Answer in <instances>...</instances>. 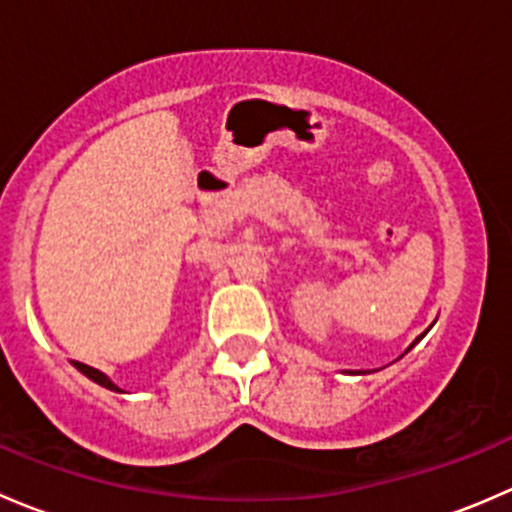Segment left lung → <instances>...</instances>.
<instances>
[{
	"mask_svg": "<svg viewBox=\"0 0 512 512\" xmlns=\"http://www.w3.org/2000/svg\"><path fill=\"white\" fill-rule=\"evenodd\" d=\"M421 337H423V334H421ZM421 337H418V339H416V342H414V344H411V347H409V349H406V352H411V349H414V347H416V344H418V342H421ZM406 352H404V354H406ZM344 374H369V371H344Z\"/></svg>",
	"mask_w": 512,
	"mask_h": 512,
	"instance_id": "8db88e82",
	"label": "left lung"
}]
</instances>
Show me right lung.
Returning <instances> with one entry per match:
<instances>
[{
  "label": "right lung",
  "instance_id": "1",
  "mask_svg": "<svg viewBox=\"0 0 512 512\" xmlns=\"http://www.w3.org/2000/svg\"><path fill=\"white\" fill-rule=\"evenodd\" d=\"M74 366H76V369H79V371H81V374H84V376H89V379H91V381H96V384H98V386H103V389H111V391H121V389H118V386H116V384H113V381H111V379H108V376H106V374H103V371H98V369H94V366H86V364H81V361H74ZM121 394H123V391H121Z\"/></svg>",
  "mask_w": 512,
  "mask_h": 512
}]
</instances>
